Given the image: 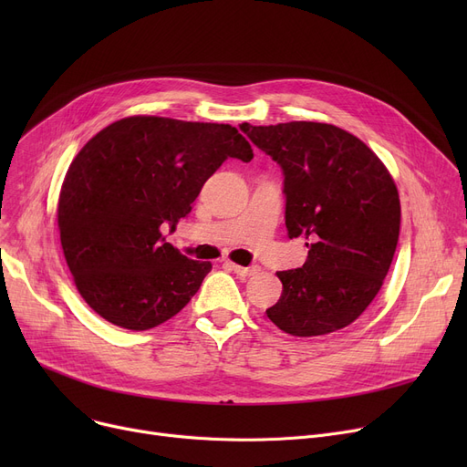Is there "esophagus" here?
I'll list each match as a JSON object with an SVG mask.
<instances>
[{
	"instance_id": "obj_1",
	"label": "esophagus",
	"mask_w": 467,
	"mask_h": 467,
	"mask_svg": "<svg viewBox=\"0 0 467 467\" xmlns=\"http://www.w3.org/2000/svg\"><path fill=\"white\" fill-rule=\"evenodd\" d=\"M225 266L229 268V271H233L234 275L244 276V278H246V276H254V275L259 273V266H240V265H234V263H231V261H227Z\"/></svg>"
}]
</instances>
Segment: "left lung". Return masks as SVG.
<instances>
[{
    "mask_svg": "<svg viewBox=\"0 0 467 467\" xmlns=\"http://www.w3.org/2000/svg\"><path fill=\"white\" fill-rule=\"evenodd\" d=\"M240 130L284 171L287 236L312 242L301 268L276 273L282 297L266 316L296 337L350 326L375 299L396 254L394 180L361 140L326 122H242Z\"/></svg>",
    "mask_w": 467,
    "mask_h": 467,
    "instance_id": "8db88e82",
    "label": "left lung"
}]
</instances>
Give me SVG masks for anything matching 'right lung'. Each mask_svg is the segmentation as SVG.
Here are the masks:
<instances>
[{"instance_id":"obj_1","label":"right lung","mask_w":467,"mask_h":467,"mask_svg":"<svg viewBox=\"0 0 467 467\" xmlns=\"http://www.w3.org/2000/svg\"><path fill=\"white\" fill-rule=\"evenodd\" d=\"M227 159L250 162L234 127L127 117L98 132L69 164L58 201L60 242L87 305L113 326L145 331L176 316L210 263L182 255L176 229Z\"/></svg>"}]
</instances>
